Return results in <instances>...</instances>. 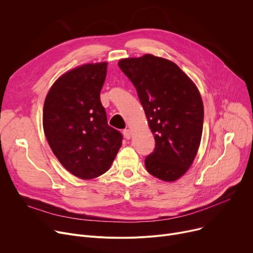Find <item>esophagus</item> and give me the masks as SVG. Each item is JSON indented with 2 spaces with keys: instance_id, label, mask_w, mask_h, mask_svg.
<instances>
[{
  "instance_id": "esophagus-1",
  "label": "esophagus",
  "mask_w": 253,
  "mask_h": 253,
  "mask_svg": "<svg viewBox=\"0 0 253 253\" xmlns=\"http://www.w3.org/2000/svg\"><path fill=\"white\" fill-rule=\"evenodd\" d=\"M123 134H124V137H125L126 139H130V138H131V135H132V132H131L130 129H125V130L123 131Z\"/></svg>"
}]
</instances>
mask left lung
I'll return each instance as SVG.
<instances>
[{
  "label": "left lung",
  "mask_w": 253,
  "mask_h": 253,
  "mask_svg": "<svg viewBox=\"0 0 253 253\" xmlns=\"http://www.w3.org/2000/svg\"><path fill=\"white\" fill-rule=\"evenodd\" d=\"M136 88L156 147L145 158L149 174L172 182L186 173L201 140L204 105L192 80L163 58L144 55L118 63Z\"/></svg>",
  "instance_id": "8db88e82"
}]
</instances>
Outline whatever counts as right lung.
Segmentation results:
<instances>
[{"label": "right lung", "mask_w": 253, "mask_h": 253, "mask_svg": "<svg viewBox=\"0 0 253 253\" xmlns=\"http://www.w3.org/2000/svg\"><path fill=\"white\" fill-rule=\"evenodd\" d=\"M107 68L105 62L77 67L53 84L44 100L46 140L65 169L81 179L106 173L122 145L99 98Z\"/></svg>", "instance_id": "1"}]
</instances>
